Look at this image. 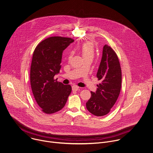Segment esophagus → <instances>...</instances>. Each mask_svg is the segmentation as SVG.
Instances as JSON below:
<instances>
[{
    "label": "esophagus",
    "mask_w": 153,
    "mask_h": 153,
    "mask_svg": "<svg viewBox=\"0 0 153 153\" xmlns=\"http://www.w3.org/2000/svg\"><path fill=\"white\" fill-rule=\"evenodd\" d=\"M79 87L77 86V85H73L72 86V90L73 91H77V90H79Z\"/></svg>",
    "instance_id": "1"
}]
</instances>
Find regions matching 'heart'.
<instances>
[{"mask_svg": "<svg viewBox=\"0 0 153 153\" xmlns=\"http://www.w3.org/2000/svg\"><path fill=\"white\" fill-rule=\"evenodd\" d=\"M79 50L81 52L83 58L94 57V48L91 43H84L79 47Z\"/></svg>", "mask_w": 153, "mask_h": 153, "instance_id": "1", "label": "heart"}]
</instances>
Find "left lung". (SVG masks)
I'll use <instances>...</instances> for the list:
<instances>
[{
  "instance_id": "1",
  "label": "left lung",
  "mask_w": 153,
  "mask_h": 153,
  "mask_svg": "<svg viewBox=\"0 0 153 153\" xmlns=\"http://www.w3.org/2000/svg\"><path fill=\"white\" fill-rule=\"evenodd\" d=\"M101 83L86 102L87 110L97 116L107 114L115 104L120 92L122 71L118 56L108 45L103 47L102 56L97 74Z\"/></svg>"
}]
</instances>
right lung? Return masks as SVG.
<instances>
[{"label":"right lung","mask_w":153,"mask_h":153,"mask_svg":"<svg viewBox=\"0 0 153 153\" xmlns=\"http://www.w3.org/2000/svg\"><path fill=\"white\" fill-rule=\"evenodd\" d=\"M73 42L69 37H50L39 43L34 51L30 84L36 102L46 114L61 110L71 94L70 85H65L53 77L61 69L63 51Z\"/></svg>","instance_id":"add662e5"}]
</instances>
